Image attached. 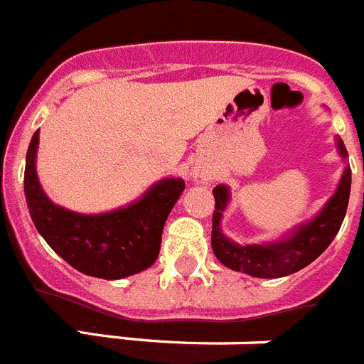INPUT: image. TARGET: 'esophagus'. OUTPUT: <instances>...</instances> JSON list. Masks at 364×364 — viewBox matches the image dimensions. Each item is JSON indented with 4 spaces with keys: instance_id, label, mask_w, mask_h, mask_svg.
Here are the masks:
<instances>
[{
    "instance_id": "34e87169",
    "label": "esophagus",
    "mask_w": 364,
    "mask_h": 364,
    "mask_svg": "<svg viewBox=\"0 0 364 364\" xmlns=\"http://www.w3.org/2000/svg\"><path fill=\"white\" fill-rule=\"evenodd\" d=\"M196 176H197V178H199V180H205V174H203V173H200V174H196Z\"/></svg>"
}]
</instances>
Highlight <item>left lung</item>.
Segmentation results:
<instances>
[{
	"mask_svg": "<svg viewBox=\"0 0 364 364\" xmlns=\"http://www.w3.org/2000/svg\"><path fill=\"white\" fill-rule=\"evenodd\" d=\"M338 150L342 158L348 156L344 142L338 139ZM351 190V168L346 167L338 190L334 191L325 208L314 218L312 222L304 223L291 237L274 244H240L231 242L220 231L222 212L229 200V190L225 186L214 188V214H212V250L218 259L225 267L255 278H280L304 269L316 257L323 254L327 246L336 237L340 225L344 222L348 200Z\"/></svg>",
	"mask_w": 364,
	"mask_h": 364,
	"instance_id": "8db88e82",
	"label": "left lung"
}]
</instances>
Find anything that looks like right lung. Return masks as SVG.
Masks as SVG:
<instances>
[{
    "instance_id": "obj_1",
    "label": "right lung",
    "mask_w": 364,
    "mask_h": 364,
    "mask_svg": "<svg viewBox=\"0 0 364 364\" xmlns=\"http://www.w3.org/2000/svg\"><path fill=\"white\" fill-rule=\"evenodd\" d=\"M39 132L31 136L26 156L24 191L31 220L48 246L84 274L120 280L148 269L158 259L167 216L186 184L167 178L120 210L77 214L54 205L41 190L35 173Z\"/></svg>"
}]
</instances>
